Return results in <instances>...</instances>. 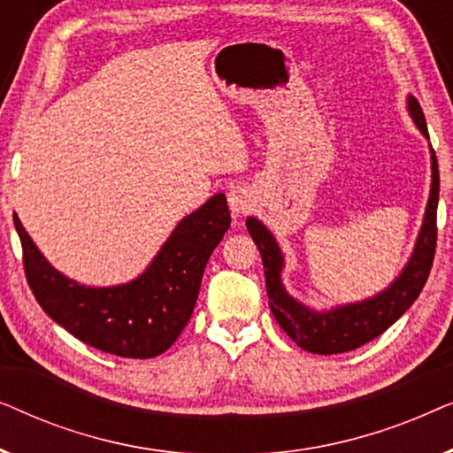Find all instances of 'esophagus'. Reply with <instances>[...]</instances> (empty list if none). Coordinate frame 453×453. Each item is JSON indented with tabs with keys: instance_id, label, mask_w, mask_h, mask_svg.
Instances as JSON below:
<instances>
[{
	"instance_id": "obj_1",
	"label": "esophagus",
	"mask_w": 453,
	"mask_h": 453,
	"mask_svg": "<svg viewBox=\"0 0 453 453\" xmlns=\"http://www.w3.org/2000/svg\"><path fill=\"white\" fill-rule=\"evenodd\" d=\"M226 197H228V208H231V212H233L234 216L247 212V210H251V206H253L251 194H250V191H247L245 188H233V189H228Z\"/></svg>"
}]
</instances>
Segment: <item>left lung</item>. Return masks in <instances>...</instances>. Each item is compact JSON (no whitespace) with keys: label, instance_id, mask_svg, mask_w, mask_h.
<instances>
[{"label":"left lung","instance_id":"8db88e82","mask_svg":"<svg viewBox=\"0 0 453 453\" xmlns=\"http://www.w3.org/2000/svg\"><path fill=\"white\" fill-rule=\"evenodd\" d=\"M408 111H411L417 127L429 138L423 109H420L414 96H408ZM431 169L433 181L429 203H426L423 226H420L417 245H414L412 257L408 259L406 268L380 295L361 303L336 307L332 311H313V309L295 301L284 290L280 280L284 257L274 234L257 219H247V231H250L251 239L256 241L257 250L262 253L265 290H268L270 296L272 313H274L278 326L303 350L315 352V355H338V352L355 350L386 332L417 301L426 278H429L437 245L439 169L435 152H431Z\"/></svg>","mask_w":453,"mask_h":453}]
</instances>
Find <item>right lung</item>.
I'll return each instance as SVG.
<instances>
[{
    "label": "right lung",
    "instance_id": "add662e5",
    "mask_svg": "<svg viewBox=\"0 0 453 453\" xmlns=\"http://www.w3.org/2000/svg\"><path fill=\"white\" fill-rule=\"evenodd\" d=\"M24 274L49 318L92 349L126 358L163 355L194 313L210 256L231 226L225 194L175 226L144 274L119 287L92 288L59 274L14 214Z\"/></svg>",
    "mask_w": 453,
    "mask_h": 453
}]
</instances>
